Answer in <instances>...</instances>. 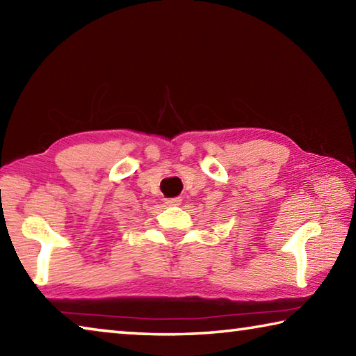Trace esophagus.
<instances>
[{
  "label": "esophagus",
  "mask_w": 356,
  "mask_h": 356,
  "mask_svg": "<svg viewBox=\"0 0 356 356\" xmlns=\"http://www.w3.org/2000/svg\"><path fill=\"white\" fill-rule=\"evenodd\" d=\"M166 204L168 206H180V204H182V200H180V197H171V200L166 201Z\"/></svg>",
  "instance_id": "obj_1"
}]
</instances>
